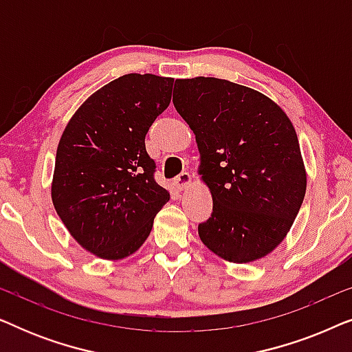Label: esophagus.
Returning <instances> with one entry per match:
<instances>
[{"label":"esophagus","instance_id":"34e87169","mask_svg":"<svg viewBox=\"0 0 352 352\" xmlns=\"http://www.w3.org/2000/svg\"><path fill=\"white\" fill-rule=\"evenodd\" d=\"M190 182H192V177L189 173H181V175L175 179V187L177 190H184L190 186Z\"/></svg>","mask_w":352,"mask_h":352}]
</instances>
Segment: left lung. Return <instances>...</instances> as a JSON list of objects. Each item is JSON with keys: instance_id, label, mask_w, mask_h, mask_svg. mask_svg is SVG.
Wrapping results in <instances>:
<instances>
[{"instance_id": "8db88e82", "label": "left lung", "mask_w": 352, "mask_h": 352, "mask_svg": "<svg viewBox=\"0 0 352 352\" xmlns=\"http://www.w3.org/2000/svg\"><path fill=\"white\" fill-rule=\"evenodd\" d=\"M173 104L195 134L213 211L199 224L206 247L250 263L282 242L306 194L295 128L276 102L228 80H176Z\"/></svg>"}]
</instances>
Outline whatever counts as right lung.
I'll list each match as a JSON object with an SVG mask.
<instances>
[{
  "label": "right lung",
  "mask_w": 352,
  "mask_h": 352,
  "mask_svg": "<svg viewBox=\"0 0 352 352\" xmlns=\"http://www.w3.org/2000/svg\"><path fill=\"white\" fill-rule=\"evenodd\" d=\"M173 78L128 74L85 100L62 133L52 204L81 247L122 259L146 242L170 200L157 184L146 134L170 105Z\"/></svg>",
  "instance_id": "right-lung-1"
}]
</instances>
